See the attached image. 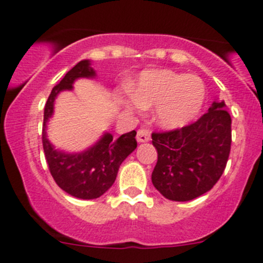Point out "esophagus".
I'll use <instances>...</instances> for the list:
<instances>
[{"label": "esophagus", "mask_w": 263, "mask_h": 263, "mask_svg": "<svg viewBox=\"0 0 263 263\" xmlns=\"http://www.w3.org/2000/svg\"><path fill=\"white\" fill-rule=\"evenodd\" d=\"M151 139V133L147 129H139L137 133V140L139 143H145L149 142Z\"/></svg>", "instance_id": "1"}]
</instances>
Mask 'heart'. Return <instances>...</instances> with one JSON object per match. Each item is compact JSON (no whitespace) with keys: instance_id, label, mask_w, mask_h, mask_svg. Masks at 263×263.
I'll return each instance as SVG.
<instances>
[{"instance_id":"heart-1","label":"heart","mask_w":263,"mask_h":263,"mask_svg":"<svg viewBox=\"0 0 263 263\" xmlns=\"http://www.w3.org/2000/svg\"><path fill=\"white\" fill-rule=\"evenodd\" d=\"M206 87L198 77L171 70L144 71L133 88V96L121 97L130 110L155 106L153 119L160 126L176 129L188 125L201 112Z\"/></svg>"}]
</instances>
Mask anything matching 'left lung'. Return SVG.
I'll return each instance as SVG.
<instances>
[{"label":"left lung","instance_id":"8db88e82","mask_svg":"<svg viewBox=\"0 0 263 263\" xmlns=\"http://www.w3.org/2000/svg\"><path fill=\"white\" fill-rule=\"evenodd\" d=\"M225 107L223 101H215L196 123L152 134L157 149L152 183L165 198L192 201L221 178L231 145V118Z\"/></svg>","mask_w":263,"mask_h":263}]
</instances>
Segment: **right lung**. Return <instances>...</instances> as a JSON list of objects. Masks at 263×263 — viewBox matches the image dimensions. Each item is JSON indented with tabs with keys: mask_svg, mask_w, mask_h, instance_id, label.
I'll use <instances>...</instances> for the list:
<instances>
[{
	"mask_svg": "<svg viewBox=\"0 0 263 263\" xmlns=\"http://www.w3.org/2000/svg\"><path fill=\"white\" fill-rule=\"evenodd\" d=\"M80 78H96L89 60L78 62L52 89L44 106L42 143L49 171L57 185L77 198L95 199L106 193L115 183L120 165L137 148V132L126 133L118 139L110 133H105L95 144L82 152L70 153L56 149L47 138V123L53 115L54 101L59 93L71 90L75 80Z\"/></svg>",
	"mask_w": 263,
	"mask_h": 263,
	"instance_id": "1",
	"label": "right lung"
}]
</instances>
